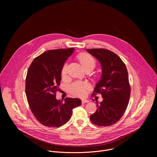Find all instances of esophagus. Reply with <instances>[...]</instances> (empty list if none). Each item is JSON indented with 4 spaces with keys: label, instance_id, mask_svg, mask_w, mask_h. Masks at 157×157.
<instances>
[{
    "label": "esophagus",
    "instance_id": "1",
    "mask_svg": "<svg viewBox=\"0 0 157 157\" xmlns=\"http://www.w3.org/2000/svg\"><path fill=\"white\" fill-rule=\"evenodd\" d=\"M81 102H82V104H85V103H87V102H89V101H88V100H87V99H82V101H81Z\"/></svg>",
    "mask_w": 157,
    "mask_h": 157
}]
</instances>
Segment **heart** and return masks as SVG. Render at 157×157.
Segmentation results:
<instances>
[{"label":"heart","mask_w":157,"mask_h":157,"mask_svg":"<svg viewBox=\"0 0 157 157\" xmlns=\"http://www.w3.org/2000/svg\"><path fill=\"white\" fill-rule=\"evenodd\" d=\"M76 58L86 72H91L94 70L97 65L96 59L90 54L86 52L79 53L76 55ZM67 74H68V67L66 64H64L61 70V77L65 78L67 76ZM88 89L89 86L87 83L76 82L70 87V91L75 96L83 97L85 96Z\"/></svg>","instance_id":"1"}]
</instances>
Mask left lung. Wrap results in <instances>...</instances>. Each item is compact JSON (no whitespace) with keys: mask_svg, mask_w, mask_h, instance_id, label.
I'll return each mask as SVG.
<instances>
[{"mask_svg":"<svg viewBox=\"0 0 157 157\" xmlns=\"http://www.w3.org/2000/svg\"><path fill=\"white\" fill-rule=\"evenodd\" d=\"M99 61L102 66L101 80L97 83L92 96L101 94L103 101L97 104L96 113L91 121L98 126H110L123 116L127 107L130 86L126 66L114 52L104 48L86 49Z\"/></svg>","mask_w":157,"mask_h":157,"instance_id":"8db88e82","label":"left lung"}]
</instances>
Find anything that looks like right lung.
I'll return each instance as SVG.
<instances>
[{
    "label": "right lung",
    "mask_w": 157,
    "mask_h": 157,
    "mask_svg": "<svg viewBox=\"0 0 157 157\" xmlns=\"http://www.w3.org/2000/svg\"><path fill=\"white\" fill-rule=\"evenodd\" d=\"M75 48L51 50L36 57L31 63L25 80V93L33 114L42 125L59 127L68 122L73 109L81 104L77 98L56 99L59 90L63 66Z\"/></svg>",
    "instance_id": "1"
}]
</instances>
